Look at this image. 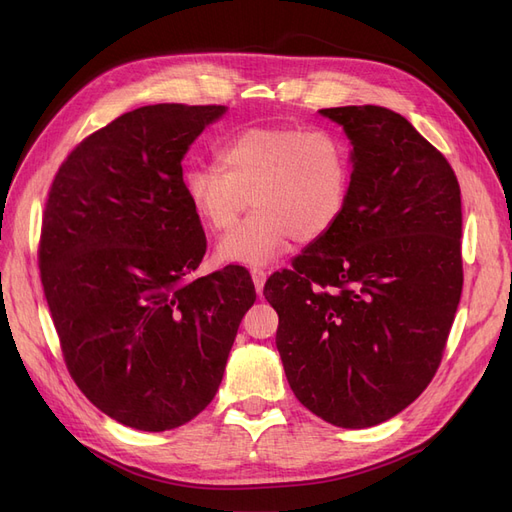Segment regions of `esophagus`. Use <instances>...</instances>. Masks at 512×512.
Returning <instances> with one entry per match:
<instances>
[{"instance_id":"esophagus-1","label":"esophagus","mask_w":512,"mask_h":512,"mask_svg":"<svg viewBox=\"0 0 512 512\" xmlns=\"http://www.w3.org/2000/svg\"><path fill=\"white\" fill-rule=\"evenodd\" d=\"M250 273H252L254 288H256V292L260 294V297H262V288H265V282H267V271H265V269H258V267H254Z\"/></svg>"}]
</instances>
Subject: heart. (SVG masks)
<instances>
[{
	"label": "heart",
	"instance_id": "1",
	"mask_svg": "<svg viewBox=\"0 0 512 512\" xmlns=\"http://www.w3.org/2000/svg\"><path fill=\"white\" fill-rule=\"evenodd\" d=\"M220 168L192 166L181 190L196 220L224 232L243 209L250 218L220 241L215 256L232 265L260 267L290 241H322L348 207L352 160L348 143L331 130L252 128L218 151Z\"/></svg>",
	"mask_w": 512,
	"mask_h": 512
}]
</instances>
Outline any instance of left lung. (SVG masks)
<instances>
[{
  "mask_svg": "<svg viewBox=\"0 0 512 512\" xmlns=\"http://www.w3.org/2000/svg\"><path fill=\"white\" fill-rule=\"evenodd\" d=\"M352 145L348 207L292 271L269 277L275 346L292 393L363 429L421 395L461 299V190L451 164L382 106L322 108Z\"/></svg>",
  "mask_w": 512,
  "mask_h": 512,
  "instance_id": "obj_1",
  "label": "left lung"
}]
</instances>
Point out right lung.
I'll return each mask as SVG.
<instances>
[{
	"label": "right lung",
	"instance_id": "obj_1",
	"mask_svg": "<svg viewBox=\"0 0 512 512\" xmlns=\"http://www.w3.org/2000/svg\"><path fill=\"white\" fill-rule=\"evenodd\" d=\"M226 106L153 104L87 136L61 164L42 218L40 273L64 359L117 423L166 431L218 393L250 273L198 280L207 239L181 162Z\"/></svg>",
	"mask_w": 512,
	"mask_h": 512
}]
</instances>
